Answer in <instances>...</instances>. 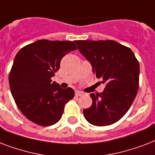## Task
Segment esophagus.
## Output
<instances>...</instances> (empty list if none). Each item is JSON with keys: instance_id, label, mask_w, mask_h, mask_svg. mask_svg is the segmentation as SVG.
<instances>
[{"instance_id": "1", "label": "esophagus", "mask_w": 155, "mask_h": 155, "mask_svg": "<svg viewBox=\"0 0 155 155\" xmlns=\"http://www.w3.org/2000/svg\"><path fill=\"white\" fill-rule=\"evenodd\" d=\"M75 97H81V96H83V92H80V91H75Z\"/></svg>"}]
</instances>
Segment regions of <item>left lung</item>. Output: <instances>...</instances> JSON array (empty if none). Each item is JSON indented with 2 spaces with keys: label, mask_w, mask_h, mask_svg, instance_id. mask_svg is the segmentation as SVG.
Returning a JSON list of instances; mask_svg holds the SVG:
<instances>
[{
  "label": "left lung",
  "mask_w": 155,
  "mask_h": 155,
  "mask_svg": "<svg viewBox=\"0 0 155 155\" xmlns=\"http://www.w3.org/2000/svg\"><path fill=\"white\" fill-rule=\"evenodd\" d=\"M75 42L91 63L97 79L105 84L102 92L90 94L92 104L84 110V115L93 125H112L127 113L136 97L139 87V63L131 49L113 40Z\"/></svg>",
  "instance_id": "1"
}]
</instances>
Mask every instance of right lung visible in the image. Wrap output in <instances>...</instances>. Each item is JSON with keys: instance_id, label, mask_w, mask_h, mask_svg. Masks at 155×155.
Returning a JSON list of instances; mask_svg holds the SVG:
<instances>
[{"instance_id": "1", "label": "right lung", "mask_w": 155, "mask_h": 155, "mask_svg": "<svg viewBox=\"0 0 155 155\" xmlns=\"http://www.w3.org/2000/svg\"><path fill=\"white\" fill-rule=\"evenodd\" d=\"M77 49L71 41L38 40L22 47L16 54L8 82L11 93L22 114L42 126L55 124L65 104L74 97L72 88H62L51 77L61 59Z\"/></svg>"}]
</instances>
